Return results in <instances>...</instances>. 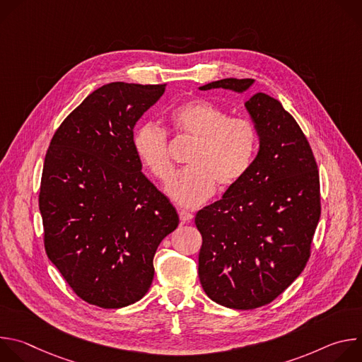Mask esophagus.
<instances>
[{
  "label": "esophagus",
  "instance_id": "esophagus-1",
  "mask_svg": "<svg viewBox=\"0 0 362 362\" xmlns=\"http://www.w3.org/2000/svg\"><path fill=\"white\" fill-rule=\"evenodd\" d=\"M179 218H180L182 223H189V222H192L193 215L185 209H179Z\"/></svg>",
  "mask_w": 362,
  "mask_h": 362
}]
</instances>
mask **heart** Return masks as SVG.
<instances>
[{"mask_svg":"<svg viewBox=\"0 0 362 362\" xmlns=\"http://www.w3.org/2000/svg\"><path fill=\"white\" fill-rule=\"evenodd\" d=\"M173 129L196 140L189 165L168 186L170 199L183 208H196L208 200L219 186L226 190L238 185L250 169L259 132L247 117H230L219 106L206 100H192L170 112ZM141 166L162 183L175 173L168 132L154 123L140 124L132 139Z\"/></svg>","mask_w":362,"mask_h":362,"instance_id":"obj_1","label":"heart"}]
</instances>
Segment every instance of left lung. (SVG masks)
<instances>
[{"instance_id":"left-lung-1","label":"left lung","mask_w":362,"mask_h":362,"mask_svg":"<svg viewBox=\"0 0 362 362\" xmlns=\"http://www.w3.org/2000/svg\"><path fill=\"white\" fill-rule=\"evenodd\" d=\"M252 84L223 78L199 88L243 93ZM245 107L259 151L245 177L194 218L202 288L232 309L264 306L300 275L321 216L318 166L296 120L265 93L250 95Z\"/></svg>"}]
</instances>
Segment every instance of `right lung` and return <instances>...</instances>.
I'll list each match as a JSON object with an SVG mask.
<instances>
[{
    "mask_svg": "<svg viewBox=\"0 0 362 362\" xmlns=\"http://www.w3.org/2000/svg\"><path fill=\"white\" fill-rule=\"evenodd\" d=\"M165 88L116 81L94 90L45 154L38 204L47 256L77 296L100 308L146 295L154 253L179 225L132 144L134 124Z\"/></svg>",
    "mask_w": 362,
    "mask_h": 362,
    "instance_id": "obj_1",
    "label": "right lung"
}]
</instances>
